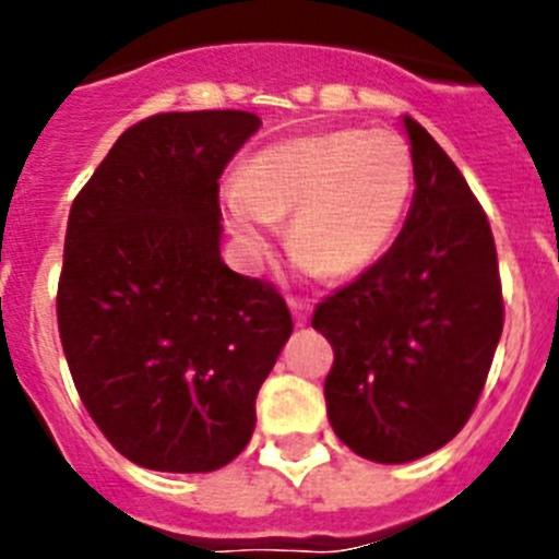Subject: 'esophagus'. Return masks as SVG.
Here are the masks:
<instances>
[{"mask_svg": "<svg viewBox=\"0 0 559 559\" xmlns=\"http://www.w3.org/2000/svg\"><path fill=\"white\" fill-rule=\"evenodd\" d=\"M290 313H294V322L296 328H305L310 322V302L305 299H290Z\"/></svg>", "mask_w": 559, "mask_h": 559, "instance_id": "esophagus-1", "label": "esophagus"}]
</instances>
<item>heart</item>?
<instances>
[{
  "instance_id": "b5f03b06",
  "label": "heart",
  "mask_w": 559,
  "mask_h": 559,
  "mask_svg": "<svg viewBox=\"0 0 559 559\" xmlns=\"http://www.w3.org/2000/svg\"><path fill=\"white\" fill-rule=\"evenodd\" d=\"M414 190L408 142L386 128H338L263 147L224 187L229 229L243 251L265 246L274 218L302 265L344 280L386 249Z\"/></svg>"
}]
</instances>
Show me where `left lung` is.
I'll return each instance as SVG.
<instances>
[{
    "mask_svg": "<svg viewBox=\"0 0 559 559\" xmlns=\"http://www.w3.org/2000/svg\"><path fill=\"white\" fill-rule=\"evenodd\" d=\"M414 199L392 249L328 296L313 330L333 347L324 400L349 451L412 462L471 419L503 330L490 221L431 133L406 117Z\"/></svg>",
    "mask_w": 559,
    "mask_h": 559,
    "instance_id": "8db88e82",
    "label": "left lung"
}]
</instances>
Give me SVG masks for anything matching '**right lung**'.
Returning <instances> with one entry per match:
<instances>
[{"label": "right lung", "mask_w": 559, "mask_h": 559, "mask_svg": "<svg viewBox=\"0 0 559 559\" xmlns=\"http://www.w3.org/2000/svg\"><path fill=\"white\" fill-rule=\"evenodd\" d=\"M263 120L167 111L114 142L69 210L58 333L88 417L133 464L206 473L249 445L294 322L221 260L218 179Z\"/></svg>", "instance_id": "obj_1"}]
</instances>
